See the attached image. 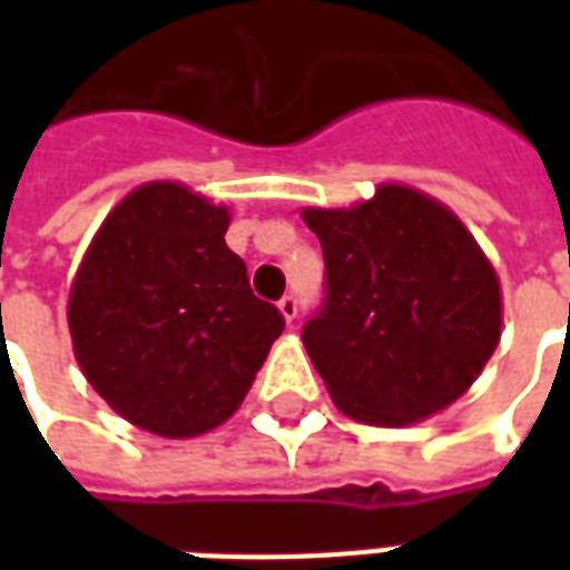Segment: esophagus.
<instances>
[{
	"label": "esophagus",
	"mask_w": 570,
	"mask_h": 570,
	"mask_svg": "<svg viewBox=\"0 0 570 570\" xmlns=\"http://www.w3.org/2000/svg\"><path fill=\"white\" fill-rule=\"evenodd\" d=\"M277 311H281V317H284L286 323H293L298 314V302L293 296H284L281 302H277Z\"/></svg>",
	"instance_id": "1"
}]
</instances>
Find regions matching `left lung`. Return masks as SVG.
<instances>
[{
	"label": "left lung",
	"mask_w": 570,
	"mask_h": 570,
	"mask_svg": "<svg viewBox=\"0 0 570 570\" xmlns=\"http://www.w3.org/2000/svg\"><path fill=\"white\" fill-rule=\"evenodd\" d=\"M326 298L302 342L347 419L409 428L470 391L503 330L498 272L454 210L400 183L305 207Z\"/></svg>",
	"instance_id": "1"
}]
</instances>
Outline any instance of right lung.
Listing matches in <instances>:
<instances>
[{
    "instance_id": "right-lung-1",
    "label": "right lung",
    "mask_w": 570,
    "mask_h": 570,
    "mask_svg": "<svg viewBox=\"0 0 570 570\" xmlns=\"http://www.w3.org/2000/svg\"><path fill=\"white\" fill-rule=\"evenodd\" d=\"M232 210L174 179L109 210L69 286L72 354L109 409L164 440L235 415L284 333L225 244Z\"/></svg>"
}]
</instances>
